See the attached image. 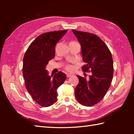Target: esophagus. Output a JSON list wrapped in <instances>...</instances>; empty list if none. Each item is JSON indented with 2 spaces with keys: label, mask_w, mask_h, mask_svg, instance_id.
<instances>
[{
  "label": "esophagus",
  "mask_w": 134,
  "mask_h": 134,
  "mask_svg": "<svg viewBox=\"0 0 134 134\" xmlns=\"http://www.w3.org/2000/svg\"><path fill=\"white\" fill-rule=\"evenodd\" d=\"M66 75H67V77H71V76H73V74H71V73H67Z\"/></svg>",
  "instance_id": "esophagus-1"
}]
</instances>
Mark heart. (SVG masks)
I'll return each instance as SVG.
<instances>
[{"mask_svg": "<svg viewBox=\"0 0 134 134\" xmlns=\"http://www.w3.org/2000/svg\"><path fill=\"white\" fill-rule=\"evenodd\" d=\"M66 69L68 70H71L72 69V67L71 66V65H67V66L66 67Z\"/></svg>", "mask_w": 134, "mask_h": 134, "instance_id": "heart-1", "label": "heart"}]
</instances>
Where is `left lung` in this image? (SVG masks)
Instances as JSON below:
<instances>
[{
    "mask_svg": "<svg viewBox=\"0 0 134 134\" xmlns=\"http://www.w3.org/2000/svg\"><path fill=\"white\" fill-rule=\"evenodd\" d=\"M81 48V55L86 65L82 70L90 69L89 80L77 76L79 83L75 89V96L79 103L92 106L102 99L110 87L113 75V59L105 42L96 35L72 29Z\"/></svg>",
    "mask_w": 134,
    "mask_h": 134,
    "instance_id": "obj_1",
    "label": "left lung"
}]
</instances>
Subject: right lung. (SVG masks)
<instances>
[{"label": "right lung", "instance_id": "1", "mask_svg": "<svg viewBox=\"0 0 134 134\" xmlns=\"http://www.w3.org/2000/svg\"><path fill=\"white\" fill-rule=\"evenodd\" d=\"M67 32H49L39 35L29 45L24 57L22 72L26 88L34 100L43 107L56 102L57 89L67 77L62 71L49 76L45 70L49 61L55 56L56 44Z\"/></svg>", "mask_w": 134, "mask_h": 134}]
</instances>
